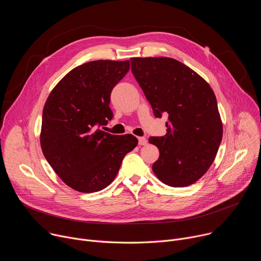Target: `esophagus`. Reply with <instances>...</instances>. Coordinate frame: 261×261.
I'll return each instance as SVG.
<instances>
[{"mask_svg": "<svg viewBox=\"0 0 261 261\" xmlns=\"http://www.w3.org/2000/svg\"><path fill=\"white\" fill-rule=\"evenodd\" d=\"M146 138L145 137H138V144L139 145H145L146 144Z\"/></svg>", "mask_w": 261, "mask_h": 261, "instance_id": "1", "label": "esophagus"}]
</instances>
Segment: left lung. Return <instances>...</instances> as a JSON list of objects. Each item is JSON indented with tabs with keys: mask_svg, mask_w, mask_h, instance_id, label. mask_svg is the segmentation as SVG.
<instances>
[{
	"mask_svg": "<svg viewBox=\"0 0 261 261\" xmlns=\"http://www.w3.org/2000/svg\"><path fill=\"white\" fill-rule=\"evenodd\" d=\"M131 71L156 118L168 115L167 133L150 137L160 152L156 176L170 187H187L214 162L223 135L217 99L210 85L171 58H132Z\"/></svg>",
	"mask_w": 261,
	"mask_h": 261,
	"instance_id": "left-lung-1",
	"label": "left lung"
}]
</instances>
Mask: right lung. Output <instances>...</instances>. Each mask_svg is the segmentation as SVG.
<instances>
[{"label": "right lung", "instance_id": "right-lung-1", "mask_svg": "<svg viewBox=\"0 0 261 261\" xmlns=\"http://www.w3.org/2000/svg\"><path fill=\"white\" fill-rule=\"evenodd\" d=\"M129 61L99 60L71 70L50 92L42 114L40 144L49 165L70 188L100 191L113 181L125 155L137 145L131 134L100 129L114 117L110 94Z\"/></svg>", "mask_w": 261, "mask_h": 261}]
</instances>
